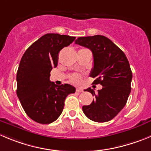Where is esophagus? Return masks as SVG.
I'll return each instance as SVG.
<instances>
[{"label":"esophagus","instance_id":"34e87169","mask_svg":"<svg viewBox=\"0 0 151 151\" xmlns=\"http://www.w3.org/2000/svg\"><path fill=\"white\" fill-rule=\"evenodd\" d=\"M76 91H77V92H83V89L81 88H76Z\"/></svg>","mask_w":151,"mask_h":151}]
</instances>
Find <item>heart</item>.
I'll use <instances>...</instances> for the list:
<instances>
[{
    "label": "heart",
    "instance_id": "b5f03b06",
    "mask_svg": "<svg viewBox=\"0 0 151 151\" xmlns=\"http://www.w3.org/2000/svg\"><path fill=\"white\" fill-rule=\"evenodd\" d=\"M70 80L74 83H80L81 81V76L78 74H73L70 76Z\"/></svg>",
    "mask_w": 151,
    "mask_h": 151
}]
</instances>
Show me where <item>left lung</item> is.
<instances>
[{"mask_svg": "<svg viewBox=\"0 0 151 151\" xmlns=\"http://www.w3.org/2000/svg\"><path fill=\"white\" fill-rule=\"evenodd\" d=\"M75 44L90 49L94 66L90 77L96 78L94 84L102 85L98 94L88 88L95 96L83 111L90 120L106 122L115 118L126 105L131 91L132 71L126 55L107 37L101 35L77 38Z\"/></svg>", "mask_w": 151, "mask_h": 151, "instance_id": "8db88e82", "label": "left lung"}]
</instances>
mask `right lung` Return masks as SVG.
<instances>
[{"label":"right lung","instance_id":"right-lung-1","mask_svg":"<svg viewBox=\"0 0 151 151\" xmlns=\"http://www.w3.org/2000/svg\"><path fill=\"white\" fill-rule=\"evenodd\" d=\"M76 37L47 33L27 49L17 71V96L27 115L36 122L47 124L61 115L65 100L75 88L55 85L50 73L58 63V54Z\"/></svg>","mask_w":151,"mask_h":151}]
</instances>
